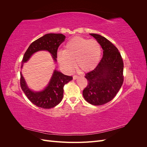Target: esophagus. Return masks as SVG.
Instances as JSON below:
<instances>
[{"label": "esophagus", "instance_id": "obj_1", "mask_svg": "<svg viewBox=\"0 0 147 147\" xmlns=\"http://www.w3.org/2000/svg\"><path fill=\"white\" fill-rule=\"evenodd\" d=\"M79 77V76L78 75H74V77H73V78H74V80H76L77 78H78Z\"/></svg>", "mask_w": 147, "mask_h": 147}]
</instances>
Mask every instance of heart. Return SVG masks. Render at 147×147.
Listing matches in <instances>:
<instances>
[{"label": "heart", "instance_id": "obj_1", "mask_svg": "<svg viewBox=\"0 0 147 147\" xmlns=\"http://www.w3.org/2000/svg\"><path fill=\"white\" fill-rule=\"evenodd\" d=\"M59 63L66 71H72L76 60L77 67L83 71L91 70L98 65L101 56V47L95 40L75 37L67 42L65 50L57 54Z\"/></svg>", "mask_w": 147, "mask_h": 147}]
</instances>
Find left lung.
Listing matches in <instances>:
<instances>
[{"label":"left lung","instance_id":"1","mask_svg":"<svg viewBox=\"0 0 147 147\" xmlns=\"http://www.w3.org/2000/svg\"><path fill=\"white\" fill-rule=\"evenodd\" d=\"M90 35L99 43L103 56L96 67L86 74L88 85L83 96L88 103L101 105L112 100L121 88L124 64L117 48L109 40L99 34Z\"/></svg>","mask_w":147,"mask_h":147}]
</instances>
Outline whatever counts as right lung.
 <instances>
[{"mask_svg": "<svg viewBox=\"0 0 147 147\" xmlns=\"http://www.w3.org/2000/svg\"><path fill=\"white\" fill-rule=\"evenodd\" d=\"M65 38V36L62 34L50 33L33 42L24 53L21 68L29 60L31 56L39 51H48L50 53L54 61L56 62L57 49ZM20 75L22 90L32 103L42 109H51L59 104L63 97L64 86L73 78L55 69L47 87L41 91L35 92L28 87L21 72Z\"/></svg>", "mask_w": 147, "mask_h": 147, "instance_id": "right-lung-1", "label": "right lung"}]
</instances>
